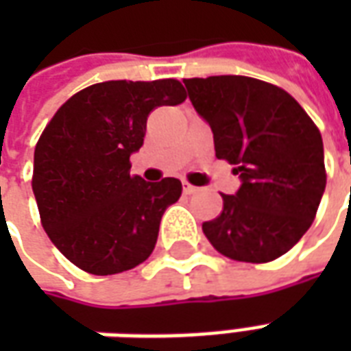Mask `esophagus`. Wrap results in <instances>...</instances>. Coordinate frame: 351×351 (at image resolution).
<instances>
[{
    "label": "esophagus",
    "instance_id": "esophagus-1",
    "mask_svg": "<svg viewBox=\"0 0 351 351\" xmlns=\"http://www.w3.org/2000/svg\"><path fill=\"white\" fill-rule=\"evenodd\" d=\"M182 190L186 195H191V193H195V191H197V188H195V186H191L190 182H182Z\"/></svg>",
    "mask_w": 351,
    "mask_h": 351
}]
</instances>
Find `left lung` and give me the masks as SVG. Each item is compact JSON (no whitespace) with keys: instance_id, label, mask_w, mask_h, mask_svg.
Instances as JSON below:
<instances>
[{"instance_id":"left-lung-1","label":"left lung","mask_w":351,"mask_h":351,"mask_svg":"<svg viewBox=\"0 0 351 351\" xmlns=\"http://www.w3.org/2000/svg\"><path fill=\"white\" fill-rule=\"evenodd\" d=\"M214 133L218 160L235 165L241 188L203 233L226 258L269 263L308 231L324 195V141L306 110L265 80L218 75L184 79Z\"/></svg>"}]
</instances>
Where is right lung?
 <instances>
[{
  "label": "right lung",
  "mask_w": 351,
  "mask_h": 351,
  "mask_svg": "<svg viewBox=\"0 0 351 351\" xmlns=\"http://www.w3.org/2000/svg\"><path fill=\"white\" fill-rule=\"evenodd\" d=\"M184 99L176 79L107 80L71 95L43 130L32 188L47 235L79 269L118 274L152 254L182 184L131 175L130 156L143 146L154 108Z\"/></svg>",
  "instance_id": "obj_1"
}]
</instances>
